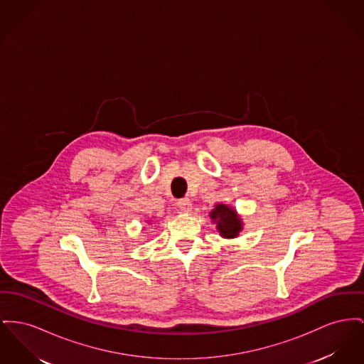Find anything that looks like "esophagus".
<instances>
[{
  "label": "esophagus",
  "mask_w": 364,
  "mask_h": 364,
  "mask_svg": "<svg viewBox=\"0 0 364 364\" xmlns=\"http://www.w3.org/2000/svg\"><path fill=\"white\" fill-rule=\"evenodd\" d=\"M177 205H178V209H180V212H181V213H190V212H191V209H193L191 200H190L188 198H183V199H180V200L177 202Z\"/></svg>",
  "instance_id": "obj_1"
}]
</instances>
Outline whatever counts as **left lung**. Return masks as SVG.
<instances>
[{
  "label": "left lung",
  "mask_w": 364,
  "mask_h": 364,
  "mask_svg": "<svg viewBox=\"0 0 364 364\" xmlns=\"http://www.w3.org/2000/svg\"><path fill=\"white\" fill-rule=\"evenodd\" d=\"M212 223L215 224V230L221 237L234 239L237 237L243 230V220L237 214L235 208L224 203H217L209 213Z\"/></svg>",
  "instance_id": "left-lung-1"
}]
</instances>
